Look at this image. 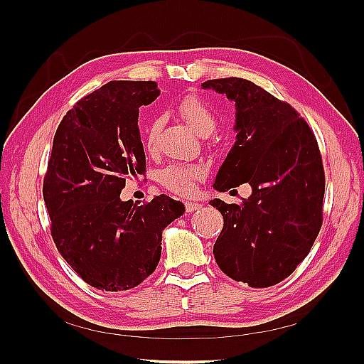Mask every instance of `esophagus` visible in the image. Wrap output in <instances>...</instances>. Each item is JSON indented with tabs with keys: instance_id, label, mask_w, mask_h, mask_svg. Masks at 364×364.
Wrapping results in <instances>:
<instances>
[{
	"instance_id": "obj_1",
	"label": "esophagus",
	"mask_w": 364,
	"mask_h": 364,
	"mask_svg": "<svg viewBox=\"0 0 364 364\" xmlns=\"http://www.w3.org/2000/svg\"><path fill=\"white\" fill-rule=\"evenodd\" d=\"M185 208H186V213H194V211H197V209H200V208H202V203L188 200V202L185 203Z\"/></svg>"
}]
</instances>
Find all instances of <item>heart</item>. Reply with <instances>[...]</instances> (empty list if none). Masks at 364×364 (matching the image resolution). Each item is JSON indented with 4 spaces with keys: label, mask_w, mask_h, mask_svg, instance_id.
I'll list each match as a JSON object with an SVG mask.
<instances>
[{
    "label": "heart",
    "mask_w": 364,
    "mask_h": 364,
    "mask_svg": "<svg viewBox=\"0 0 364 364\" xmlns=\"http://www.w3.org/2000/svg\"><path fill=\"white\" fill-rule=\"evenodd\" d=\"M178 114L196 135L206 138L213 134L217 126V117L202 98L190 95L178 105ZM159 121H153L147 127L144 146L153 151L158 146ZM205 170L200 165H171L161 173V183L165 188L182 196H188L194 191L196 182L203 178Z\"/></svg>",
    "instance_id": "b5f03b06"
}]
</instances>
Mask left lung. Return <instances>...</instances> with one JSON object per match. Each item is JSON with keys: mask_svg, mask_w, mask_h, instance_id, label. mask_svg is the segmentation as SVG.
<instances>
[{"mask_svg": "<svg viewBox=\"0 0 364 364\" xmlns=\"http://www.w3.org/2000/svg\"><path fill=\"white\" fill-rule=\"evenodd\" d=\"M202 87L235 102L237 136L214 188L252 186L241 203L209 202L225 220L214 258L229 278L270 287L304 261L322 226L325 174L316 136L289 103L253 82L229 77Z\"/></svg>", "mask_w": 364, "mask_h": 364, "instance_id": "left-lung-1", "label": "left lung"}]
</instances>
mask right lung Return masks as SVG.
<instances>
[{"label":"right lung","mask_w":364,"mask_h":364,"mask_svg":"<svg viewBox=\"0 0 364 364\" xmlns=\"http://www.w3.org/2000/svg\"><path fill=\"white\" fill-rule=\"evenodd\" d=\"M159 95L155 82H109L60 121L43 179L51 235L73 270L97 290L134 289L155 272L162 230L185 213L161 194L139 205L119 199L146 171L139 107Z\"/></svg>","instance_id":"1"}]
</instances>
